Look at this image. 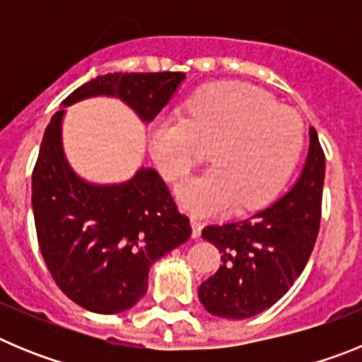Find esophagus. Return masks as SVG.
Returning <instances> with one entry per match:
<instances>
[{"mask_svg": "<svg viewBox=\"0 0 362 362\" xmlns=\"http://www.w3.org/2000/svg\"><path fill=\"white\" fill-rule=\"evenodd\" d=\"M190 225H192V238H194V239L201 238V230H203V223H201V221H197L196 217H192Z\"/></svg>", "mask_w": 362, "mask_h": 362, "instance_id": "esophagus-1", "label": "esophagus"}]
</instances>
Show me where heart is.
I'll use <instances>...</instances> for the list:
<instances>
[{"label": "heart", "mask_w": 362, "mask_h": 362, "mask_svg": "<svg viewBox=\"0 0 362 362\" xmlns=\"http://www.w3.org/2000/svg\"><path fill=\"white\" fill-rule=\"evenodd\" d=\"M148 137L153 161L172 183L183 181L199 159L196 141L212 143V166L177 188L185 209L210 216L270 203L299 161L305 129L292 108L255 86L219 83L194 92L179 116L156 117Z\"/></svg>", "instance_id": "b5f03b06"}]
</instances>
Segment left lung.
<instances>
[{
  "mask_svg": "<svg viewBox=\"0 0 362 362\" xmlns=\"http://www.w3.org/2000/svg\"><path fill=\"white\" fill-rule=\"evenodd\" d=\"M322 183L325 152L315 129H310L305 168L281 199L245 221L203 228V239L216 246L223 261L199 286L206 312L217 317L248 319L288 292L317 239Z\"/></svg>",
  "mask_w": 362,
  "mask_h": 362,
  "instance_id": "1",
  "label": "left lung"
}]
</instances>
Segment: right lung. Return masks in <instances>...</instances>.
Masks as SVG:
<instances>
[{"label":"right lung","mask_w":362,"mask_h":362,"mask_svg":"<svg viewBox=\"0 0 362 362\" xmlns=\"http://www.w3.org/2000/svg\"><path fill=\"white\" fill-rule=\"evenodd\" d=\"M185 81L183 72L107 74L81 85L63 107L112 95L150 123ZM65 108L43 134L32 172V210L37 243L50 276L69 299L95 313L132 308L148 288L159 257L188 241L192 228L153 168L132 179L94 185L70 168L63 152Z\"/></svg>","instance_id":"right-lung-1"}]
</instances>
